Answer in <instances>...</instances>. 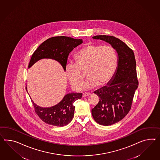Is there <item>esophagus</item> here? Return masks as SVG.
Wrapping results in <instances>:
<instances>
[{"instance_id":"obj_1","label":"esophagus","mask_w":160,"mask_h":160,"mask_svg":"<svg viewBox=\"0 0 160 160\" xmlns=\"http://www.w3.org/2000/svg\"><path fill=\"white\" fill-rule=\"evenodd\" d=\"M90 96V93H83V94H82V97H83V98L89 97V96Z\"/></svg>"}]
</instances>
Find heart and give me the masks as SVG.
Segmentation results:
<instances>
[{"instance_id":"heart-1","label":"heart","mask_w":160,"mask_h":160,"mask_svg":"<svg viewBox=\"0 0 160 160\" xmlns=\"http://www.w3.org/2000/svg\"><path fill=\"white\" fill-rule=\"evenodd\" d=\"M74 60L75 64H66V74L70 85L75 91L82 88L85 79L82 72L86 71L88 78L84 89H92L110 82L117 66L116 52L110 46L86 45L75 55Z\"/></svg>"}]
</instances>
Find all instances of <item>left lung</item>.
<instances>
[{
  "mask_svg": "<svg viewBox=\"0 0 160 160\" xmlns=\"http://www.w3.org/2000/svg\"><path fill=\"white\" fill-rule=\"evenodd\" d=\"M93 38L109 43L118 56L116 72L108 86L94 92L100 99L92 110V114L97 123L108 126L122 120L131 108L135 92L139 85L135 58L133 50L118 38L108 35H97Z\"/></svg>",
  "mask_w": 160,
  "mask_h": 160,
  "instance_id": "8db88e82",
  "label": "left lung"
}]
</instances>
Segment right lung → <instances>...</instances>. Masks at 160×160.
<instances>
[{
	"label": "right lung",
	"mask_w": 160,
	"mask_h": 160,
	"mask_svg": "<svg viewBox=\"0 0 160 160\" xmlns=\"http://www.w3.org/2000/svg\"><path fill=\"white\" fill-rule=\"evenodd\" d=\"M82 39H75L70 37L60 36L48 39L39 46L32 54L29 63L31 67L42 58H52L59 62L66 70L67 58L70 52L82 43ZM26 90L27 87H26ZM82 93H71L66 94L62 101L56 106L43 108L37 106L32 100L35 112L45 123L56 127L68 125L74 117V102L82 98Z\"/></svg>",
	"instance_id": "obj_1"
}]
</instances>
